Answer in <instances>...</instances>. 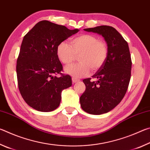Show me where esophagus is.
<instances>
[{"mask_svg": "<svg viewBox=\"0 0 150 150\" xmlns=\"http://www.w3.org/2000/svg\"><path fill=\"white\" fill-rule=\"evenodd\" d=\"M80 80L78 79L75 78V77H72V82L74 83H76V82H78V81H79Z\"/></svg>", "mask_w": 150, "mask_h": 150, "instance_id": "esophagus-1", "label": "esophagus"}]
</instances>
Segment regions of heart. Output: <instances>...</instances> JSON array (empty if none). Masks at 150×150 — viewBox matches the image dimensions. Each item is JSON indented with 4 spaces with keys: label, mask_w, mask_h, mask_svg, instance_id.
I'll return each instance as SVG.
<instances>
[{
    "label": "heart",
    "mask_w": 150,
    "mask_h": 150,
    "mask_svg": "<svg viewBox=\"0 0 150 150\" xmlns=\"http://www.w3.org/2000/svg\"><path fill=\"white\" fill-rule=\"evenodd\" d=\"M70 44L61 42L57 47V55L60 62L67 66L71 65L78 56L79 63L65 69V72L73 77H85L91 69L96 71L107 59V45L96 35L81 34L71 40Z\"/></svg>",
    "instance_id": "b5f03b06"
}]
</instances>
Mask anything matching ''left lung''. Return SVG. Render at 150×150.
<instances>
[{
  "label": "left lung",
  "instance_id": "obj_1",
  "mask_svg": "<svg viewBox=\"0 0 150 150\" xmlns=\"http://www.w3.org/2000/svg\"><path fill=\"white\" fill-rule=\"evenodd\" d=\"M84 30L102 35L108 49L105 64L92 77L96 80H83L86 88L80 97L83 110L99 115L112 110L125 95L131 77V55L128 43L115 28L100 26Z\"/></svg>",
  "mask_w": 150,
  "mask_h": 150
}]
</instances>
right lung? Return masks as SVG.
<instances>
[{
    "mask_svg": "<svg viewBox=\"0 0 150 150\" xmlns=\"http://www.w3.org/2000/svg\"><path fill=\"white\" fill-rule=\"evenodd\" d=\"M78 32L42 20L24 35L16 62L18 85L25 102L35 110H55L59 106L62 91L71 86L70 76L62 73L57 47ZM58 73L59 78L56 77Z\"/></svg>",
    "mask_w": 150,
    "mask_h": 150,
    "instance_id": "right-lung-1",
    "label": "right lung"
}]
</instances>
